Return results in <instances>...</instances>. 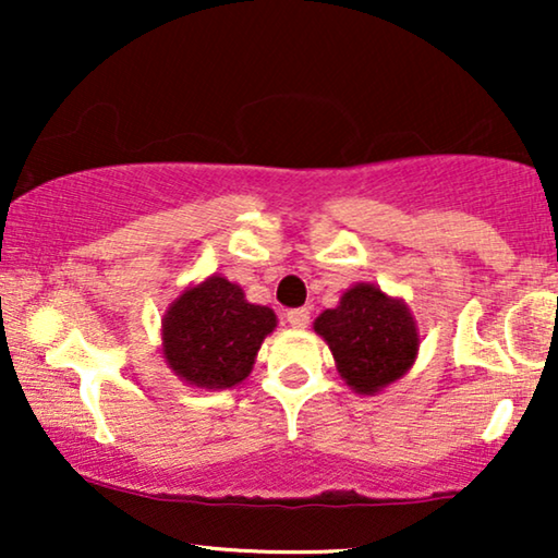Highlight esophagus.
Instances as JSON below:
<instances>
[{"label": "esophagus", "instance_id": "obj_1", "mask_svg": "<svg viewBox=\"0 0 558 558\" xmlns=\"http://www.w3.org/2000/svg\"><path fill=\"white\" fill-rule=\"evenodd\" d=\"M287 323L292 327H307L310 325V310L307 307H296L287 312Z\"/></svg>", "mask_w": 558, "mask_h": 558}]
</instances>
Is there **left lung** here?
Masks as SVG:
<instances>
[{
	"mask_svg": "<svg viewBox=\"0 0 558 558\" xmlns=\"http://www.w3.org/2000/svg\"><path fill=\"white\" fill-rule=\"evenodd\" d=\"M315 332L330 345L340 376L357 393H376L414 363L418 335L401 300H388L378 287L355 284L335 310L315 319Z\"/></svg>",
	"mask_w": 558,
	"mask_h": 558,
	"instance_id": "8db88e82",
	"label": "left lung"
}]
</instances>
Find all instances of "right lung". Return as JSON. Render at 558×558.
<instances>
[{"mask_svg":"<svg viewBox=\"0 0 558 558\" xmlns=\"http://www.w3.org/2000/svg\"><path fill=\"white\" fill-rule=\"evenodd\" d=\"M274 327L277 315L269 307L246 302L239 284L210 277L167 310L165 357L187 384L231 388L254 368L258 348Z\"/></svg>","mask_w":558,"mask_h":558,"instance_id":"add662e5","label":"right lung"}]
</instances>
